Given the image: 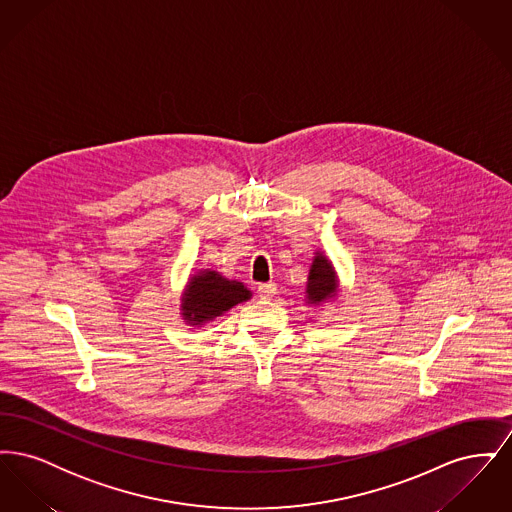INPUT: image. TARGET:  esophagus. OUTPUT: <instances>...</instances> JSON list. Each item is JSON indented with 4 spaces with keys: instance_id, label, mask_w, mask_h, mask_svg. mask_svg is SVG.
I'll list each match as a JSON object with an SVG mask.
<instances>
[{
    "instance_id": "1",
    "label": "esophagus",
    "mask_w": 512,
    "mask_h": 512,
    "mask_svg": "<svg viewBox=\"0 0 512 512\" xmlns=\"http://www.w3.org/2000/svg\"><path fill=\"white\" fill-rule=\"evenodd\" d=\"M257 293H259L261 299H272V297L276 295V284H272V282L261 284V286L257 288Z\"/></svg>"
}]
</instances>
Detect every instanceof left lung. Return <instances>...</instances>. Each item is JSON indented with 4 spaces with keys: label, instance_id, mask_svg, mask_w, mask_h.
Listing matches in <instances>:
<instances>
[{
    "label": "left lung",
    "instance_id": "1",
    "mask_svg": "<svg viewBox=\"0 0 512 512\" xmlns=\"http://www.w3.org/2000/svg\"><path fill=\"white\" fill-rule=\"evenodd\" d=\"M336 274L330 261L318 253L313 261V267L309 272V284H307V297L311 303H320L322 299L330 297L336 292Z\"/></svg>",
    "mask_w": 512,
    "mask_h": 512
}]
</instances>
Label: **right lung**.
<instances>
[{"label":"right lung","instance_id":"1","mask_svg":"<svg viewBox=\"0 0 512 512\" xmlns=\"http://www.w3.org/2000/svg\"><path fill=\"white\" fill-rule=\"evenodd\" d=\"M249 297L251 293L242 282H230L215 270H205L192 278L182 309L188 322L199 324L219 317Z\"/></svg>","mask_w":512,"mask_h":512}]
</instances>
